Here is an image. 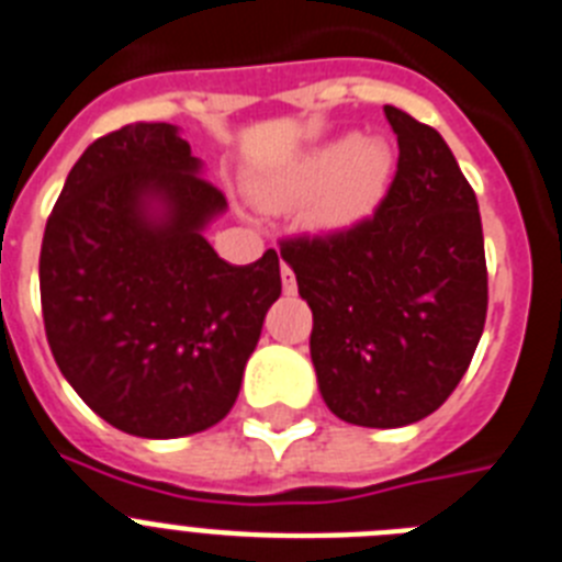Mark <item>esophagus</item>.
<instances>
[{
	"instance_id": "34e87169",
	"label": "esophagus",
	"mask_w": 562,
	"mask_h": 562,
	"mask_svg": "<svg viewBox=\"0 0 562 562\" xmlns=\"http://www.w3.org/2000/svg\"><path fill=\"white\" fill-rule=\"evenodd\" d=\"M281 286H284L286 295H290V292H295V276H292V270L286 267V263H281Z\"/></svg>"
}]
</instances>
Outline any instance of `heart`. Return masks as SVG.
<instances>
[{
    "instance_id": "b5f03b06",
    "label": "heart",
    "mask_w": 562,
    "mask_h": 562,
    "mask_svg": "<svg viewBox=\"0 0 562 562\" xmlns=\"http://www.w3.org/2000/svg\"><path fill=\"white\" fill-rule=\"evenodd\" d=\"M393 180V151L379 137L345 134L313 148L286 169L258 178L252 198L267 212L307 203L304 224L315 235H345L373 217Z\"/></svg>"
}]
</instances>
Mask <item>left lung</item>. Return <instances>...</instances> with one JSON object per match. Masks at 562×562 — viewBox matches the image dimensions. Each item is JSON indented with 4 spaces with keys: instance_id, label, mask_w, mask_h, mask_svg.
<instances>
[{
    "instance_id": "8db88e82",
    "label": "left lung",
    "mask_w": 562,
    "mask_h": 562,
    "mask_svg": "<svg viewBox=\"0 0 562 562\" xmlns=\"http://www.w3.org/2000/svg\"><path fill=\"white\" fill-rule=\"evenodd\" d=\"M398 140L387 198L333 238L284 240L313 310L310 356L338 419L405 428L451 396L488 310L476 194L442 134L384 105Z\"/></svg>"
}]
</instances>
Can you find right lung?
Masks as SVG:
<instances>
[{
    "label": "right lung",
    "instance_id": "1",
    "mask_svg": "<svg viewBox=\"0 0 562 562\" xmlns=\"http://www.w3.org/2000/svg\"><path fill=\"white\" fill-rule=\"evenodd\" d=\"M178 125L132 123L82 151L45 224L40 295L50 353L123 434H201L235 405L281 295L276 249L217 258L206 226L226 198Z\"/></svg>",
    "mask_w": 562,
    "mask_h": 562
}]
</instances>
